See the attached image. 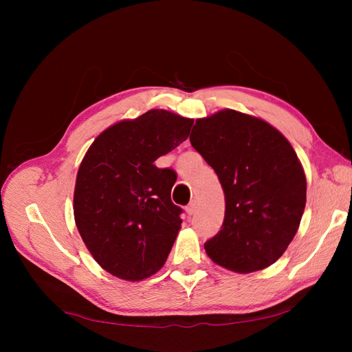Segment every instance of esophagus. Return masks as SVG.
Returning a JSON list of instances; mask_svg holds the SVG:
<instances>
[{"instance_id":"1","label":"esophagus","mask_w":352,"mask_h":352,"mask_svg":"<svg viewBox=\"0 0 352 352\" xmlns=\"http://www.w3.org/2000/svg\"><path fill=\"white\" fill-rule=\"evenodd\" d=\"M195 211H197V201L194 199L192 202H190V204L186 207V212L189 216H192V214H195Z\"/></svg>"}]
</instances>
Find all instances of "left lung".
Masks as SVG:
<instances>
[{
  "instance_id": "left-lung-1",
  "label": "left lung",
  "mask_w": 352,
  "mask_h": 352,
  "mask_svg": "<svg viewBox=\"0 0 352 352\" xmlns=\"http://www.w3.org/2000/svg\"><path fill=\"white\" fill-rule=\"evenodd\" d=\"M189 141L214 168L226 202L207 255L235 273L269 267L292 242L307 201L291 142L260 117L230 109L197 119Z\"/></svg>"
}]
</instances>
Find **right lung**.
I'll list each match as a JSON object with an SVG mask.
<instances>
[{"instance_id":"1","label":"right lung","mask_w":352,"mask_h":352,"mask_svg":"<svg viewBox=\"0 0 352 352\" xmlns=\"http://www.w3.org/2000/svg\"><path fill=\"white\" fill-rule=\"evenodd\" d=\"M194 120L150 110L102 131L78 170L76 228L88 251L116 278L140 282L163 267L180 230L170 198L176 175L154 162L186 141Z\"/></svg>"}]
</instances>
